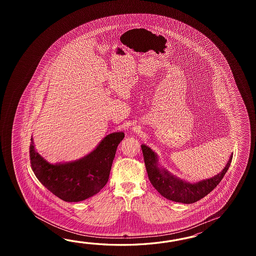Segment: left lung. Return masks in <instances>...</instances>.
<instances>
[{"label":"left lung","mask_w":256,"mask_h":256,"mask_svg":"<svg viewBox=\"0 0 256 256\" xmlns=\"http://www.w3.org/2000/svg\"><path fill=\"white\" fill-rule=\"evenodd\" d=\"M141 147L148 178L154 188L169 200L185 204L198 202L213 190L228 171L232 159V154L224 168L216 176L191 183L164 168L159 162L158 154L154 152L150 147L146 144H142Z\"/></svg>","instance_id":"8db88e82"}]
</instances>
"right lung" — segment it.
<instances>
[{"label":"right lung","mask_w":256,"mask_h":256,"mask_svg":"<svg viewBox=\"0 0 256 256\" xmlns=\"http://www.w3.org/2000/svg\"><path fill=\"white\" fill-rule=\"evenodd\" d=\"M124 138V132H112L83 158L54 164L39 154L31 138L32 169L38 180L54 196L64 202H82L97 194L108 182L117 146Z\"/></svg>","instance_id":"add662e5"}]
</instances>
